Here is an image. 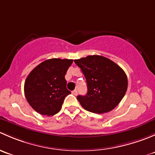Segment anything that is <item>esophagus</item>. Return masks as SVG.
Listing matches in <instances>:
<instances>
[{"instance_id":"1","label":"esophagus","mask_w":155,"mask_h":155,"mask_svg":"<svg viewBox=\"0 0 155 155\" xmlns=\"http://www.w3.org/2000/svg\"><path fill=\"white\" fill-rule=\"evenodd\" d=\"M72 93H73V95H75V96H76V95L78 94V91L76 90V89H75L74 91H72Z\"/></svg>"}]
</instances>
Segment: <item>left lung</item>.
I'll use <instances>...</instances> for the list:
<instances>
[{"label": "left lung", "instance_id": "1", "mask_svg": "<svg viewBox=\"0 0 155 155\" xmlns=\"http://www.w3.org/2000/svg\"><path fill=\"white\" fill-rule=\"evenodd\" d=\"M86 79L87 92L79 95L81 106L89 112H110L121 102L127 89L126 73L117 64L101 55H89L74 60Z\"/></svg>", "mask_w": 155, "mask_h": 155}]
</instances>
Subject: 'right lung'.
Listing matches in <instances>:
<instances>
[{
  "label": "right lung",
  "instance_id": "add662e5",
  "mask_svg": "<svg viewBox=\"0 0 155 155\" xmlns=\"http://www.w3.org/2000/svg\"><path fill=\"white\" fill-rule=\"evenodd\" d=\"M73 61L51 58L37 65L25 82V95L31 107L43 115H53L61 109L71 92L64 76Z\"/></svg>",
  "mask_w": 155,
  "mask_h": 155
}]
</instances>
